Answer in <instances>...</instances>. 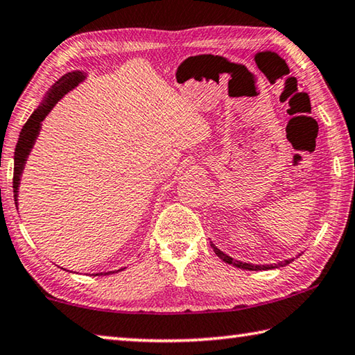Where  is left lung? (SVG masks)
Masks as SVG:
<instances>
[{"instance_id":"1","label":"left lung","mask_w":355,"mask_h":355,"mask_svg":"<svg viewBox=\"0 0 355 355\" xmlns=\"http://www.w3.org/2000/svg\"><path fill=\"white\" fill-rule=\"evenodd\" d=\"M212 248H214V251H215V254L216 256H218L223 262H226V263H229V265H234V266H237V268H241V270H251V271H259V270H271V268H275V266L272 265H251V263H243V262H239V260H234L232 257H229V256H226L225 252H221L218 248H216L215 245H212ZM291 262V260H285V262H282V263H279V266H284V265H288Z\"/></svg>"}]
</instances>
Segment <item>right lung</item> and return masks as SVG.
Here are the masks:
<instances>
[{
	"instance_id": "right-lung-1",
	"label": "right lung",
	"mask_w": 355,
	"mask_h": 355,
	"mask_svg": "<svg viewBox=\"0 0 355 355\" xmlns=\"http://www.w3.org/2000/svg\"><path fill=\"white\" fill-rule=\"evenodd\" d=\"M83 78H84L83 74L78 71L68 73L65 76H62L58 83L53 85V89L48 92L45 103H43L39 109H35L34 114L29 116V120L24 123V126L20 132V139H18V143L15 146V155H14V182H12V187H14L15 206H17L18 184H20V176H21L24 162H26L31 148L34 145L37 134H39L40 123L43 121V118L49 114V110L54 107V104L58 103L68 90H71ZM104 275H107V272H104Z\"/></svg>"
}]
</instances>
